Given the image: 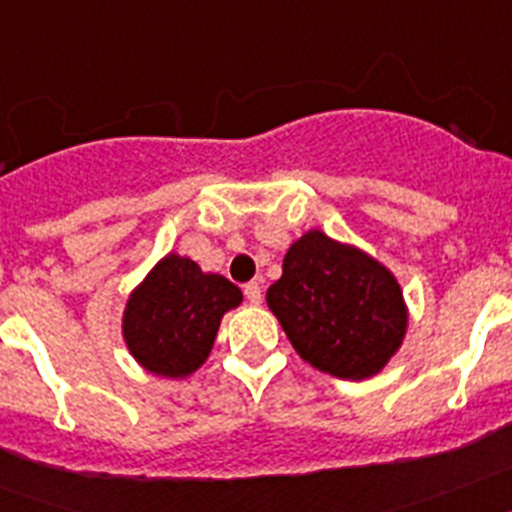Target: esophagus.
<instances>
[{
	"label": "esophagus",
	"mask_w": 512,
	"mask_h": 512,
	"mask_svg": "<svg viewBox=\"0 0 512 512\" xmlns=\"http://www.w3.org/2000/svg\"><path fill=\"white\" fill-rule=\"evenodd\" d=\"M243 292H246V297L251 305H259L261 302V284L259 282H248L246 287H243Z\"/></svg>",
	"instance_id": "obj_1"
}]
</instances>
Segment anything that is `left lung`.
Returning a JSON list of instances; mask_svg holds the SVG:
<instances>
[{"instance_id":"left-lung-1","label":"left lung","mask_w":512,"mask_h":512,"mask_svg":"<svg viewBox=\"0 0 512 512\" xmlns=\"http://www.w3.org/2000/svg\"><path fill=\"white\" fill-rule=\"evenodd\" d=\"M266 305L307 364L351 382L382 372L410 323L395 274L318 228L289 246Z\"/></svg>"}]
</instances>
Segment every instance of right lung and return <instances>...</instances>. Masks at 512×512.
Instances as JSON below:
<instances>
[{"label":"right lung","instance_id":"1","mask_svg":"<svg viewBox=\"0 0 512 512\" xmlns=\"http://www.w3.org/2000/svg\"><path fill=\"white\" fill-rule=\"evenodd\" d=\"M243 292L187 256L166 253L133 289L122 310V341L146 372L184 379L207 361L220 320Z\"/></svg>","mask_w":512,"mask_h":512}]
</instances>
